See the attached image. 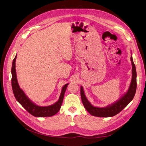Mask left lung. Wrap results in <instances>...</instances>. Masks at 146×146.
<instances>
[{
	"mask_svg": "<svg viewBox=\"0 0 146 146\" xmlns=\"http://www.w3.org/2000/svg\"><path fill=\"white\" fill-rule=\"evenodd\" d=\"M131 62L132 64V78L128 89L119 99L105 107L94 106L88 101L82 86H80V95L85 108L92 115L98 117H112L119 113L129 104L134 97L137 89V73L131 51Z\"/></svg>",
	"mask_w": 146,
	"mask_h": 146,
	"instance_id": "8db88e82",
	"label": "left lung"
}]
</instances>
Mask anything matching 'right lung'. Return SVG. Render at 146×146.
Returning a JSON list of instances; mask_svg holds the SVG:
<instances>
[{
  "mask_svg": "<svg viewBox=\"0 0 146 146\" xmlns=\"http://www.w3.org/2000/svg\"><path fill=\"white\" fill-rule=\"evenodd\" d=\"M17 54L13 60L12 66V87L14 96L17 101L24 108L33 116L36 117H51L56 114L60 110L61 104H62L64 96L65 91L68 83H66L61 89V94L59 96L58 100L52 105L48 106H39L33 102L27 96L19 86L17 80L16 68H15V62H16Z\"/></svg>",
  "mask_w": 146,
  "mask_h": 146,
  "instance_id": "obj_1",
  "label": "right lung"
}]
</instances>
